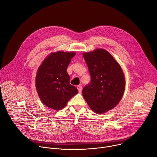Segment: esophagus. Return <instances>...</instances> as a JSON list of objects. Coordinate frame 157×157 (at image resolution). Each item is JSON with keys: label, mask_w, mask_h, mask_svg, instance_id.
Wrapping results in <instances>:
<instances>
[{"label": "esophagus", "mask_w": 157, "mask_h": 157, "mask_svg": "<svg viewBox=\"0 0 157 157\" xmlns=\"http://www.w3.org/2000/svg\"><path fill=\"white\" fill-rule=\"evenodd\" d=\"M77 88L78 89L79 93H81V91H82V86L81 85H79V86H77Z\"/></svg>", "instance_id": "1"}]
</instances>
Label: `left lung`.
I'll use <instances>...</instances> for the list:
<instances>
[{"mask_svg": "<svg viewBox=\"0 0 157 157\" xmlns=\"http://www.w3.org/2000/svg\"><path fill=\"white\" fill-rule=\"evenodd\" d=\"M91 80L82 89L89 107L96 114H104L114 108L122 99L125 79L121 65L107 50L97 48L84 52Z\"/></svg>", "mask_w": 157, "mask_h": 157, "instance_id": "8db88e82", "label": "left lung"}]
</instances>
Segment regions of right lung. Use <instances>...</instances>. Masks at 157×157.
<instances>
[{
    "mask_svg": "<svg viewBox=\"0 0 157 157\" xmlns=\"http://www.w3.org/2000/svg\"><path fill=\"white\" fill-rule=\"evenodd\" d=\"M74 52L58 51L51 53L43 61L36 71L35 87L42 103L55 110L63 109L78 93L70 84L67 68L75 56Z\"/></svg>",
    "mask_w": 157,
    "mask_h": 157,
    "instance_id": "obj_1",
    "label": "right lung"
}]
</instances>
